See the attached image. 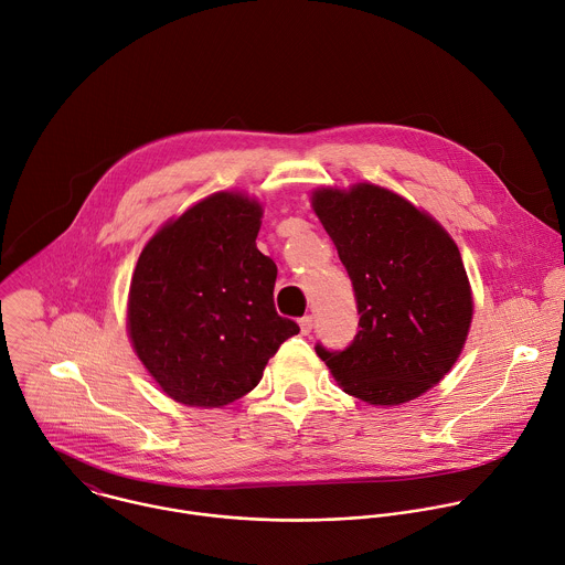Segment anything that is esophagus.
<instances>
[{"mask_svg": "<svg viewBox=\"0 0 565 565\" xmlns=\"http://www.w3.org/2000/svg\"><path fill=\"white\" fill-rule=\"evenodd\" d=\"M312 315H306L299 319V328H301V334H310L312 332Z\"/></svg>", "mask_w": 565, "mask_h": 565, "instance_id": "obj_1", "label": "esophagus"}]
</instances>
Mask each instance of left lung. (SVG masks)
I'll return each instance as SVG.
<instances>
[{
  "mask_svg": "<svg viewBox=\"0 0 565 565\" xmlns=\"http://www.w3.org/2000/svg\"><path fill=\"white\" fill-rule=\"evenodd\" d=\"M312 209L352 281L359 330L343 350L317 343L343 391L397 406L439 384L472 319L457 244L428 215L386 188H323Z\"/></svg>",
  "mask_w": 565,
  "mask_h": 565,
  "instance_id": "8db88e82",
  "label": "left lung"
}]
</instances>
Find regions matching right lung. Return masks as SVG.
<instances>
[{
  "label": "right lung",
  "mask_w": 565,
  "mask_h": 565,
  "mask_svg": "<svg viewBox=\"0 0 565 565\" xmlns=\"http://www.w3.org/2000/svg\"><path fill=\"white\" fill-rule=\"evenodd\" d=\"M262 206L217 193L163 226L130 281L137 356L179 404L220 408L250 393L279 345L299 332L275 310L277 266L255 239Z\"/></svg>",
  "instance_id": "add662e5"
}]
</instances>
